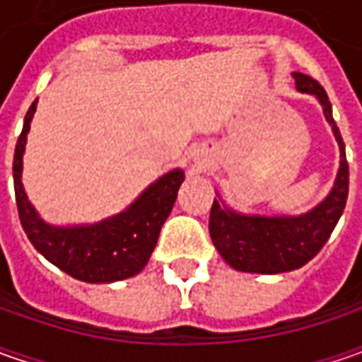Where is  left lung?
Returning <instances> with one entry per match:
<instances>
[{"label":"left lung","instance_id":"left-lung-1","mask_svg":"<svg viewBox=\"0 0 362 362\" xmlns=\"http://www.w3.org/2000/svg\"><path fill=\"white\" fill-rule=\"evenodd\" d=\"M292 78L296 80V90L313 94L322 106L325 119L341 151L339 173L327 197L300 216L242 214L228 207V203L217 195L209 214V235L219 256L238 272L282 274L302 268L328 242L346 205L349 165L327 92L314 78L302 72H292Z\"/></svg>","mask_w":362,"mask_h":362}]
</instances>
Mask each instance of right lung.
I'll return each instance as SVG.
<instances>
[{
    "instance_id": "1",
    "label": "right lung",
    "mask_w": 362,
    "mask_h": 362,
    "mask_svg": "<svg viewBox=\"0 0 362 362\" xmlns=\"http://www.w3.org/2000/svg\"><path fill=\"white\" fill-rule=\"evenodd\" d=\"M35 106L37 100L32 103L23 119L13 155L16 203L28 240L54 266L88 284H110L136 276L146 266L159 240L160 228L173 209L177 191L185 179L183 169L177 167L160 175L117 216L82 226L48 223L35 211L21 183L23 153Z\"/></svg>"
}]
</instances>
